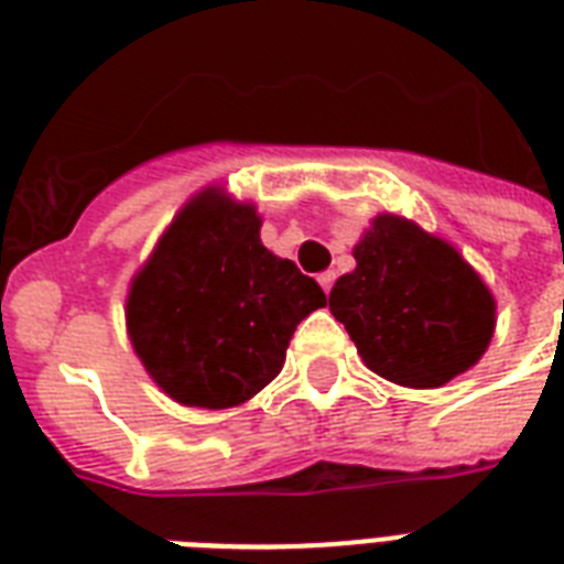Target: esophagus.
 Returning a JSON list of instances; mask_svg holds the SVG:
<instances>
[{
	"instance_id": "1",
	"label": "esophagus",
	"mask_w": 564,
	"mask_h": 564,
	"mask_svg": "<svg viewBox=\"0 0 564 564\" xmlns=\"http://www.w3.org/2000/svg\"><path fill=\"white\" fill-rule=\"evenodd\" d=\"M334 281H336V272H322V274H318V283H322V290H325V292H330Z\"/></svg>"
}]
</instances>
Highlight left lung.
<instances>
[{"label":"left lung","mask_w":564,"mask_h":564,"mask_svg":"<svg viewBox=\"0 0 564 564\" xmlns=\"http://www.w3.org/2000/svg\"><path fill=\"white\" fill-rule=\"evenodd\" d=\"M354 260L327 301L375 375L436 389L477 366L495 334V299L451 242L380 213Z\"/></svg>","instance_id":"obj_1"}]
</instances>
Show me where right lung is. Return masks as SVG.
<instances>
[{"label":"right lung","instance_id":"add662e5","mask_svg":"<svg viewBox=\"0 0 564 564\" xmlns=\"http://www.w3.org/2000/svg\"><path fill=\"white\" fill-rule=\"evenodd\" d=\"M325 304L313 278L260 242L254 204L204 189L134 274L126 322L172 401L228 410L281 375L295 327Z\"/></svg>","mask_w":564,"mask_h":564}]
</instances>
